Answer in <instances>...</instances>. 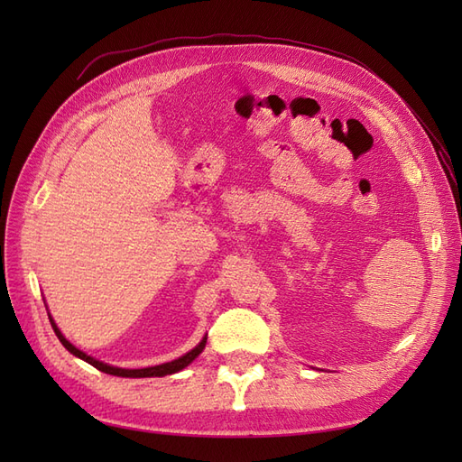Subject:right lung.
<instances>
[{
    "label": "right lung",
    "instance_id": "obj_1",
    "mask_svg": "<svg viewBox=\"0 0 462 462\" xmlns=\"http://www.w3.org/2000/svg\"><path fill=\"white\" fill-rule=\"evenodd\" d=\"M50 321H51V328H53V331H55V335H58V339L61 341V345L67 348L69 353L71 355H75V356H79V358H82L85 362H88V365H92L94 368H97L100 372H104V374H111V375H121V377H162V375H170V374H175V372H179V370H183L185 366H189L190 362L197 358L202 351H204V346H206V337L192 348L190 353H187L185 356H180V358H177V360H173V362H165V365H160V366H152V368H141V370H125V368H116V366H107V365H104V362H100V360H96V358H92V356H88V355H85L82 351H79V348L75 346V345H71L69 343L63 335H61V331L58 329V326H55V321L51 319V316H50Z\"/></svg>",
    "mask_w": 462,
    "mask_h": 462
}]
</instances>
